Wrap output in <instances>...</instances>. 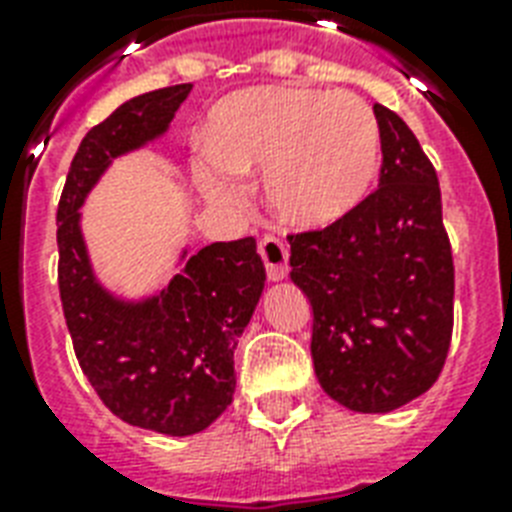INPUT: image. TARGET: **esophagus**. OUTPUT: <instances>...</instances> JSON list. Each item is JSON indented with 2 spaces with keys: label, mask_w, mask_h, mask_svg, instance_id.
Here are the masks:
<instances>
[{
  "label": "esophagus",
  "mask_w": 512,
  "mask_h": 512,
  "mask_svg": "<svg viewBox=\"0 0 512 512\" xmlns=\"http://www.w3.org/2000/svg\"><path fill=\"white\" fill-rule=\"evenodd\" d=\"M260 257H263L265 271H268V279L281 281L289 271V247L287 241H281L279 236H263L260 239Z\"/></svg>",
  "instance_id": "obj_1"
}]
</instances>
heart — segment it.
<instances>
[{"label": "heart", "mask_w": 512, "mask_h": 512, "mask_svg": "<svg viewBox=\"0 0 512 512\" xmlns=\"http://www.w3.org/2000/svg\"><path fill=\"white\" fill-rule=\"evenodd\" d=\"M196 183L217 204L241 199V175L263 167L284 223L327 228L366 199L380 170V127L350 92L257 87L217 103L201 135Z\"/></svg>", "instance_id": "1"}]
</instances>
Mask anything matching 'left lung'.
<instances>
[{"mask_svg": "<svg viewBox=\"0 0 512 512\" xmlns=\"http://www.w3.org/2000/svg\"><path fill=\"white\" fill-rule=\"evenodd\" d=\"M380 185L319 231L289 233L292 281L313 308L321 388L353 412H393L444 369L454 327L452 244L420 140L374 103Z\"/></svg>", "mask_w": 512, "mask_h": 512, "instance_id": "8db88e82", "label": "left lung"}]
</instances>
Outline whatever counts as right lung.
I'll use <instances>...</instances> for the list:
<instances>
[{"label":"right lung","mask_w":512,"mask_h":512,"mask_svg":"<svg viewBox=\"0 0 512 512\" xmlns=\"http://www.w3.org/2000/svg\"><path fill=\"white\" fill-rule=\"evenodd\" d=\"M188 92L191 84L146 92L95 124L58 201L60 303L84 377L119 420L167 436L209 428L233 401V350L265 287L257 244L215 241L159 295L124 303L92 276L79 207L111 159L170 127Z\"/></svg>","instance_id":"right-lung-1"}]
</instances>
